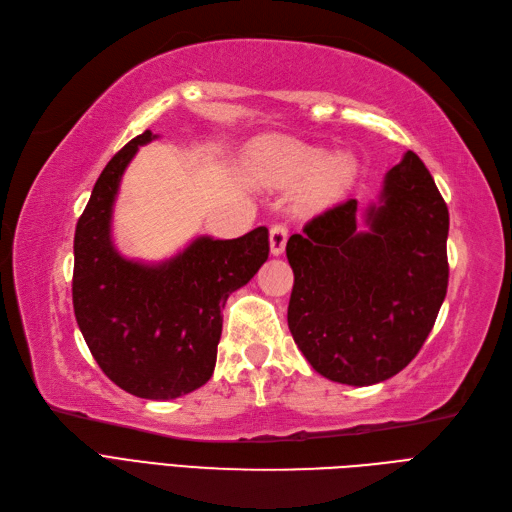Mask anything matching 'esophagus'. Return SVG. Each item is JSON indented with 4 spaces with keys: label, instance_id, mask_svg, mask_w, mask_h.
I'll return each mask as SVG.
<instances>
[{
    "label": "esophagus",
    "instance_id": "34e87169",
    "mask_svg": "<svg viewBox=\"0 0 512 512\" xmlns=\"http://www.w3.org/2000/svg\"><path fill=\"white\" fill-rule=\"evenodd\" d=\"M287 225L283 223H274L270 227V251L272 255H280L285 251V244H287Z\"/></svg>",
    "mask_w": 512,
    "mask_h": 512
}]
</instances>
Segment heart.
<instances>
[{
	"label": "heart",
	"instance_id": "heart-1",
	"mask_svg": "<svg viewBox=\"0 0 512 512\" xmlns=\"http://www.w3.org/2000/svg\"><path fill=\"white\" fill-rule=\"evenodd\" d=\"M246 168L259 185L274 189L293 187L304 179L298 202L302 208L315 210L332 204L351 187L357 161L344 151L329 155L321 146L289 136H270L251 148Z\"/></svg>",
	"mask_w": 512,
	"mask_h": 512
}]
</instances>
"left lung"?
Returning a JSON list of instances; mask_svg holds the SVG:
<instances>
[{"mask_svg": "<svg viewBox=\"0 0 512 512\" xmlns=\"http://www.w3.org/2000/svg\"><path fill=\"white\" fill-rule=\"evenodd\" d=\"M364 219L359 232L357 200H346L287 242L291 336L319 374L355 387L415 359L449 285V208L415 153L387 172Z\"/></svg>", "mask_w": 512, "mask_h": 512, "instance_id": "left-lung-1", "label": "left lung"}]
</instances>
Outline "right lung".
<instances>
[{"mask_svg":"<svg viewBox=\"0 0 512 512\" xmlns=\"http://www.w3.org/2000/svg\"><path fill=\"white\" fill-rule=\"evenodd\" d=\"M151 131L114 155L97 178L74 236V315L97 366L127 393L174 400L208 383L225 302L268 259V227L234 240L195 238L176 257L146 266L117 253L112 206L127 163Z\"/></svg>","mask_w":512,"mask_h":512,"instance_id":"add662e5","label":"right lung"}]
</instances>
